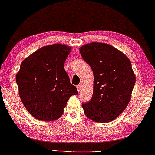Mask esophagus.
Instances as JSON below:
<instances>
[{"instance_id":"obj_1","label":"esophagus","mask_w":155,"mask_h":155,"mask_svg":"<svg viewBox=\"0 0 155 155\" xmlns=\"http://www.w3.org/2000/svg\"><path fill=\"white\" fill-rule=\"evenodd\" d=\"M77 88H78V92H81V91H82V85H81V84H80V85H78L77 86Z\"/></svg>"}]
</instances>
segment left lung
Returning a JSON list of instances; mask_svg holds the SVG:
<instances>
[{"mask_svg":"<svg viewBox=\"0 0 155 155\" xmlns=\"http://www.w3.org/2000/svg\"><path fill=\"white\" fill-rule=\"evenodd\" d=\"M80 52L94 75L93 94L82 103L85 115L97 122L117 117L129 103L135 84L130 60L122 52L106 43H91Z\"/></svg>","mask_w":155,"mask_h":155,"instance_id":"1","label":"left lung"}]
</instances>
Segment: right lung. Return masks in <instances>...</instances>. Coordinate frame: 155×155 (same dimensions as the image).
I'll return each instance as SVG.
<instances>
[{
	"label": "right lung",
	"mask_w": 155,
	"mask_h": 155,
	"mask_svg": "<svg viewBox=\"0 0 155 155\" xmlns=\"http://www.w3.org/2000/svg\"><path fill=\"white\" fill-rule=\"evenodd\" d=\"M71 48L44 46L22 62L16 75L20 97L31 115L43 121L61 117L68 100L78 94L64 69Z\"/></svg>",
	"instance_id": "obj_1"
}]
</instances>
